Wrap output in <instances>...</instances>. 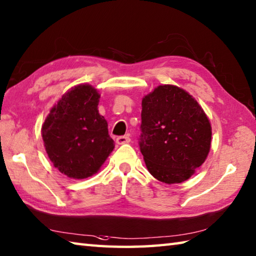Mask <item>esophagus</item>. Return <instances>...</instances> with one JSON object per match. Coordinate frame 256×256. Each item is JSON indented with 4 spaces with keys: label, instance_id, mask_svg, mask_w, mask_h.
I'll return each instance as SVG.
<instances>
[{
    "label": "esophagus",
    "instance_id": "obj_1",
    "mask_svg": "<svg viewBox=\"0 0 256 256\" xmlns=\"http://www.w3.org/2000/svg\"><path fill=\"white\" fill-rule=\"evenodd\" d=\"M130 142V138L128 136H119L116 139V142L118 144H128Z\"/></svg>",
    "mask_w": 256,
    "mask_h": 256
}]
</instances>
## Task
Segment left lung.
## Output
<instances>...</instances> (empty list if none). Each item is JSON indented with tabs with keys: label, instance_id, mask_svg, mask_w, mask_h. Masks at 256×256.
Segmentation results:
<instances>
[{
	"label": "left lung",
	"instance_id": "1",
	"mask_svg": "<svg viewBox=\"0 0 256 256\" xmlns=\"http://www.w3.org/2000/svg\"><path fill=\"white\" fill-rule=\"evenodd\" d=\"M139 148L149 172L165 184L188 180L208 155L212 128L198 102L165 84L142 98Z\"/></svg>",
	"mask_w": 256,
	"mask_h": 256
}]
</instances>
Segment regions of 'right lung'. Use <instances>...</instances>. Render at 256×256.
<instances>
[{"instance_id":"1","label":"right lung","mask_w":256,"mask_h":256,"mask_svg":"<svg viewBox=\"0 0 256 256\" xmlns=\"http://www.w3.org/2000/svg\"><path fill=\"white\" fill-rule=\"evenodd\" d=\"M99 98L91 86H76L62 96L42 126L53 166L74 180L97 172L114 148L108 124L98 112Z\"/></svg>"}]
</instances>
